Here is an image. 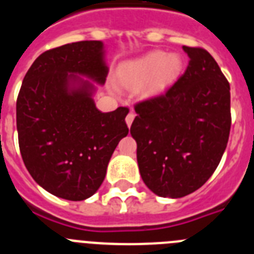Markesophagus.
<instances>
[{
    "label": "esophagus",
    "mask_w": 254,
    "mask_h": 254,
    "mask_svg": "<svg viewBox=\"0 0 254 254\" xmlns=\"http://www.w3.org/2000/svg\"><path fill=\"white\" fill-rule=\"evenodd\" d=\"M133 120H134V113L133 112H129V113L127 114V117H126V123H127V126H128V127H131Z\"/></svg>",
    "instance_id": "34e87169"
}]
</instances>
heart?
<instances>
[{
    "mask_svg": "<svg viewBox=\"0 0 254 254\" xmlns=\"http://www.w3.org/2000/svg\"><path fill=\"white\" fill-rule=\"evenodd\" d=\"M183 67L178 55L152 51L137 60L129 61L118 72V82L128 89L142 86L143 94L155 95L174 82Z\"/></svg>",
    "mask_w": 254,
    "mask_h": 254,
    "instance_id": "obj_1",
    "label": "heart"
}]
</instances>
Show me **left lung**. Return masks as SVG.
Instances as JSON below:
<instances>
[{"instance_id": "obj_1", "label": "left lung", "mask_w": 254, "mask_h": 254, "mask_svg": "<svg viewBox=\"0 0 254 254\" xmlns=\"http://www.w3.org/2000/svg\"><path fill=\"white\" fill-rule=\"evenodd\" d=\"M187 69L167 91L134 105L131 126L141 178L160 197L181 198L205 185L230 133V85L207 51L183 46Z\"/></svg>"}]
</instances>
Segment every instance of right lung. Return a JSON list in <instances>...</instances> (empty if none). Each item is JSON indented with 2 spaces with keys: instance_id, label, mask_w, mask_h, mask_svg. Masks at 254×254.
Wrapping results in <instances>:
<instances>
[{
  "instance_id": "add662e5",
  "label": "right lung",
  "mask_w": 254,
  "mask_h": 254,
  "mask_svg": "<svg viewBox=\"0 0 254 254\" xmlns=\"http://www.w3.org/2000/svg\"><path fill=\"white\" fill-rule=\"evenodd\" d=\"M108 71L103 42L84 40L42 53L22 80L16 102L22 160L38 185L60 198L93 196L128 133V108L103 113L93 99Z\"/></svg>"
}]
</instances>
